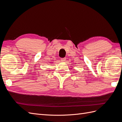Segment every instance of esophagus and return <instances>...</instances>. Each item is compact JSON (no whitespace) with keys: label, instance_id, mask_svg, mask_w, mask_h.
Listing matches in <instances>:
<instances>
[{"label":"esophagus","instance_id":"obj_1","mask_svg":"<svg viewBox=\"0 0 122 122\" xmlns=\"http://www.w3.org/2000/svg\"><path fill=\"white\" fill-rule=\"evenodd\" d=\"M61 61H65V60H66V58H61Z\"/></svg>","mask_w":122,"mask_h":122}]
</instances>
